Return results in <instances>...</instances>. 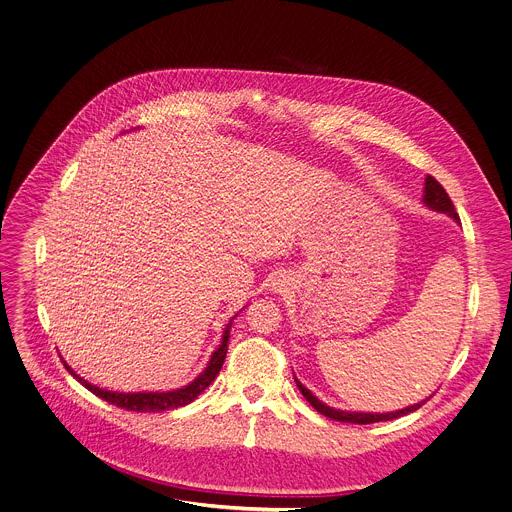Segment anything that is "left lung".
Masks as SVG:
<instances>
[{"label": "left lung", "instance_id": "left-lung-1", "mask_svg": "<svg viewBox=\"0 0 512 512\" xmlns=\"http://www.w3.org/2000/svg\"><path fill=\"white\" fill-rule=\"evenodd\" d=\"M423 204L427 206V208H431V210H435V212H444V214H448V216H452L456 223H460V218H458V212H456V208H454V204H452V200H450V196H448V192L444 190V186L437 182L435 178H431V176H427L425 178V186H423ZM294 379H296V375H294ZM296 385H298V389L302 391V395L306 397V401L318 411V413H322V415H326V417H330V419H334V421H342V423H358V425H367V423H377V421H391V419H397V417H403V415H409V413H413V411H417L421 405H425L427 401H429V397L427 399H423V401H419V403H413V405H409V407H405V409H397V411H389V413H367V411H342V409H336V407H330V405H326L324 401H320L308 387H304L298 379H296Z\"/></svg>", "mask_w": 512, "mask_h": 512}]
</instances>
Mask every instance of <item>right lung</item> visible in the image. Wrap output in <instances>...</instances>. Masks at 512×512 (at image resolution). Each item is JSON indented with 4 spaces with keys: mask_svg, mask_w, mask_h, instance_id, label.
Here are the masks:
<instances>
[{
    "mask_svg": "<svg viewBox=\"0 0 512 512\" xmlns=\"http://www.w3.org/2000/svg\"><path fill=\"white\" fill-rule=\"evenodd\" d=\"M235 320V318H233ZM233 320L227 324L225 332H223V340L221 344H218V348L212 352L206 369L192 381L188 383L186 387H180V389H174V391H139V393H119V391H107V389H101L97 385H91L89 381H85L83 377H79L75 371H72L66 360L64 367L66 371L75 377L81 385H85L91 393H95L97 397H101L103 401L111 403V405H117L121 409H127V411H137V413H158V411H170V409H178V407H184L188 403H192L214 379L216 375L221 373L223 369V362H225V356H227V344H229V334H231V324Z\"/></svg>",
    "mask_w": 512,
    "mask_h": 512,
    "instance_id": "1",
    "label": "right lung"
}]
</instances>
